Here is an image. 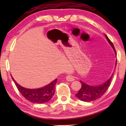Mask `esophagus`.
<instances>
[{
  "label": "esophagus",
  "mask_w": 126,
  "mask_h": 126,
  "mask_svg": "<svg viewBox=\"0 0 126 126\" xmlns=\"http://www.w3.org/2000/svg\"><path fill=\"white\" fill-rule=\"evenodd\" d=\"M66 79L68 81H73L75 80V79H74L73 76H72V75H68L66 77Z\"/></svg>",
  "instance_id": "1"
}]
</instances>
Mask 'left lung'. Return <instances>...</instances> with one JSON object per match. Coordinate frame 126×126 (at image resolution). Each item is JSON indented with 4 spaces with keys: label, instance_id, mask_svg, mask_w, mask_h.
I'll return each mask as SVG.
<instances>
[{
    "label": "left lung",
    "instance_id": "8db88e82",
    "mask_svg": "<svg viewBox=\"0 0 126 126\" xmlns=\"http://www.w3.org/2000/svg\"><path fill=\"white\" fill-rule=\"evenodd\" d=\"M106 35V37L107 39L108 43L112 46V47L113 48L115 54H116V50H115L112 42L110 41V39L108 38L107 36L106 35ZM116 62L117 61H116L115 66L116 65ZM113 75V73L106 82L98 86L89 85L87 84L84 83L81 81H80L81 84V87L80 89L79 90V92L77 94H76V96L81 100L86 101V102L92 101L99 99L104 94V93L106 92L108 88H109L110 84H111V81Z\"/></svg>",
    "mask_w": 126,
    "mask_h": 126
}]
</instances>
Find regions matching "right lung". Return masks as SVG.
Here are the masks:
<instances>
[{
  "mask_svg": "<svg viewBox=\"0 0 126 126\" xmlns=\"http://www.w3.org/2000/svg\"><path fill=\"white\" fill-rule=\"evenodd\" d=\"M17 88L22 95L30 102L41 104L49 101L54 95L55 92V85L57 80L56 79L49 84L38 89H28L24 88L17 83L12 77Z\"/></svg>",
  "mask_w": 126,
  "mask_h": 126,
  "instance_id": "1",
  "label": "right lung"
}]
</instances>
